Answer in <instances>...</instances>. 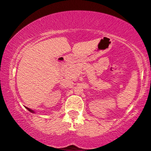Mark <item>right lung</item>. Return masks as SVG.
<instances>
[{
  "label": "right lung",
  "instance_id": "add662e5",
  "mask_svg": "<svg viewBox=\"0 0 151 151\" xmlns=\"http://www.w3.org/2000/svg\"><path fill=\"white\" fill-rule=\"evenodd\" d=\"M26 109H27V110L29 111H30L31 113H34V111L33 110H32V109H29V108H27V107H26Z\"/></svg>",
  "mask_w": 151,
  "mask_h": 151
}]
</instances>
